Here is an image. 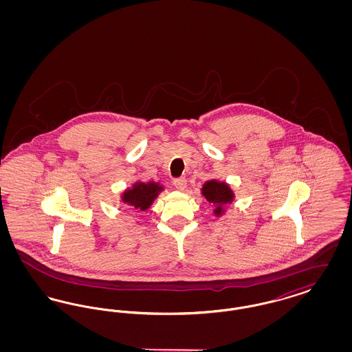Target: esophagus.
I'll return each instance as SVG.
<instances>
[{"instance_id": "34e87169", "label": "esophagus", "mask_w": 352, "mask_h": 352, "mask_svg": "<svg viewBox=\"0 0 352 352\" xmlns=\"http://www.w3.org/2000/svg\"><path fill=\"white\" fill-rule=\"evenodd\" d=\"M173 184L175 186L177 190L184 191V188L187 187V181H186V178H177V179H174Z\"/></svg>"}]
</instances>
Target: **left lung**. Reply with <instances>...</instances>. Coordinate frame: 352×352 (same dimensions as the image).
<instances>
[{
  "instance_id": "1",
  "label": "left lung",
  "mask_w": 352,
  "mask_h": 352,
  "mask_svg": "<svg viewBox=\"0 0 352 352\" xmlns=\"http://www.w3.org/2000/svg\"><path fill=\"white\" fill-rule=\"evenodd\" d=\"M201 195L206 198L212 208V214L220 218L226 214L227 207L234 201V190L227 182H221L218 179H211L204 182L201 188Z\"/></svg>"
}]
</instances>
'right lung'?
I'll list each match as a JSON object with an SVG mask.
<instances>
[{"label": "right lung", "mask_w": 352, "mask_h": 352, "mask_svg": "<svg viewBox=\"0 0 352 352\" xmlns=\"http://www.w3.org/2000/svg\"><path fill=\"white\" fill-rule=\"evenodd\" d=\"M164 190L165 187L160 182L135 181L131 187L125 188L121 192L120 201H122L124 204H128L137 212L146 211L151 208V204Z\"/></svg>", "instance_id": "obj_1"}]
</instances>
